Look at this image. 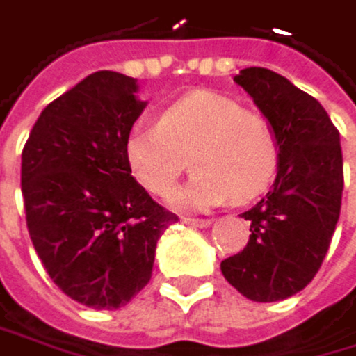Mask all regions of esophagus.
<instances>
[{"label":"esophagus","instance_id":"esophagus-1","mask_svg":"<svg viewBox=\"0 0 356 356\" xmlns=\"http://www.w3.org/2000/svg\"><path fill=\"white\" fill-rule=\"evenodd\" d=\"M184 222L188 226H194V228H207V226H211L213 220H207V218H184Z\"/></svg>","mask_w":356,"mask_h":356}]
</instances>
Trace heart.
<instances>
[{
    "instance_id": "1",
    "label": "heart",
    "mask_w": 356,
    "mask_h": 356,
    "mask_svg": "<svg viewBox=\"0 0 356 356\" xmlns=\"http://www.w3.org/2000/svg\"><path fill=\"white\" fill-rule=\"evenodd\" d=\"M124 158L130 175L154 196H168L181 172L196 168L172 196L179 209H211L263 194L280 164V143L269 121L213 91H192L166 106L158 126L130 130Z\"/></svg>"
}]
</instances>
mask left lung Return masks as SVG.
I'll return each instance as SVG.
<instances>
[{"mask_svg":"<svg viewBox=\"0 0 356 356\" xmlns=\"http://www.w3.org/2000/svg\"><path fill=\"white\" fill-rule=\"evenodd\" d=\"M235 83L275 130L280 164L267 196L241 213L248 245L220 269L243 297L271 303L303 291L325 261L344 190L339 132L316 98L277 72L245 67Z\"/></svg>","mask_w":356,"mask_h":356,"instance_id":"1","label":"left lung"}]
</instances>
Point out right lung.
<instances>
[{
  "label": "right lung",
  "mask_w": 356,
  "mask_h": 356,
  "mask_svg": "<svg viewBox=\"0 0 356 356\" xmlns=\"http://www.w3.org/2000/svg\"><path fill=\"white\" fill-rule=\"evenodd\" d=\"M136 79L100 70L59 95L23 147L27 230L59 289L117 309L152 280L156 245L175 213L130 175L124 145L147 102Z\"/></svg>",
  "instance_id": "1"
}]
</instances>
